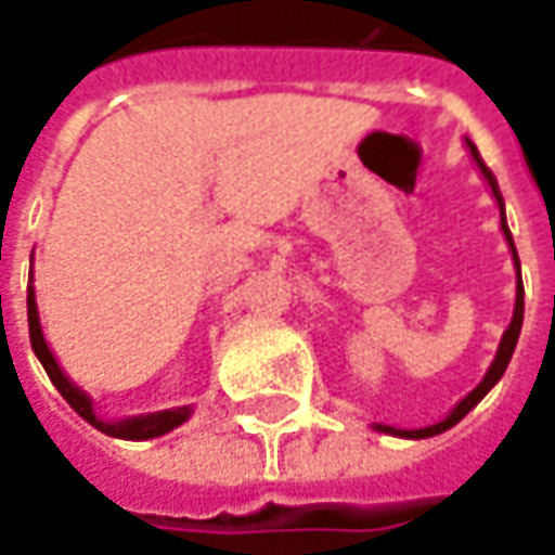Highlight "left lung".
<instances>
[{
	"instance_id": "left-lung-1",
	"label": "left lung",
	"mask_w": 555,
	"mask_h": 555,
	"mask_svg": "<svg viewBox=\"0 0 555 555\" xmlns=\"http://www.w3.org/2000/svg\"><path fill=\"white\" fill-rule=\"evenodd\" d=\"M468 143V150H472V156H475V162H478L480 173H483V180L490 183V189H493V197L495 204H499V212H502V231H505V240L507 246H511V255H514V264H517V304H514V318H511V324H507L505 336H502V343H499V351H495V360L490 363V370H487V375H483V382H480L472 393H468L466 399H460L456 402V409H453L444 421H439V424L433 426H424V429H397V426H385V424H372L378 433H387V436H399V439H429V436H439V433H444V429H451V426H456L463 417H466L475 405H478L480 399L487 397L490 390H493V385L505 375L507 363H511V354H514V348H517V339H520V327H522V279H520V258H517V246H514V237H511V231H507V222H505V201H502V192H499V183H495L493 170L483 165V158H480L478 146L472 141Z\"/></svg>"
}]
</instances>
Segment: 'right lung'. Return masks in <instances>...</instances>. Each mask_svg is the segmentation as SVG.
Returning <instances> with one entry per match:
<instances>
[{
	"mask_svg": "<svg viewBox=\"0 0 555 555\" xmlns=\"http://www.w3.org/2000/svg\"><path fill=\"white\" fill-rule=\"evenodd\" d=\"M33 279V276H29ZM26 315H29V339H33V351L35 358L41 360V366L50 375V382L53 387L60 390L65 402L75 409L87 424H92L95 429H102L104 436H114V439H129V441H143V439H156V436H165L170 429H177L180 424L189 421V414L192 409L183 405V409H170V412H156V414H141V417H126V421H102L99 414L92 412V399L75 387L68 378H65V372L60 370V363L53 358V351H50L48 339H44V333H41V321H38V306H35V288L29 285V294H26Z\"/></svg>",
	"mask_w": 555,
	"mask_h": 555,
	"instance_id": "1",
	"label": "right lung"
}]
</instances>
